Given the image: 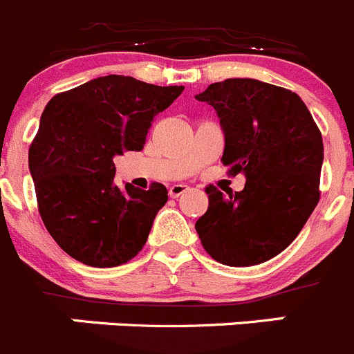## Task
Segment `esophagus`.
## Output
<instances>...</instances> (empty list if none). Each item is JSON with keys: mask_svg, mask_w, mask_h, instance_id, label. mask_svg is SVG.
<instances>
[{"mask_svg": "<svg viewBox=\"0 0 354 354\" xmlns=\"http://www.w3.org/2000/svg\"><path fill=\"white\" fill-rule=\"evenodd\" d=\"M190 188H188V185H173V187L169 188V196L173 197V199H176V197L183 196L185 192H188Z\"/></svg>", "mask_w": 354, "mask_h": 354, "instance_id": "obj_1", "label": "esophagus"}]
</instances>
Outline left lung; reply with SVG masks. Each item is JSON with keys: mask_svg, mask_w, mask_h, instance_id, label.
<instances>
[{"mask_svg": "<svg viewBox=\"0 0 354 354\" xmlns=\"http://www.w3.org/2000/svg\"><path fill=\"white\" fill-rule=\"evenodd\" d=\"M220 118L222 162L246 183L229 196L206 188L209 206L196 230L204 250L230 267L279 255L319 201L323 140L295 92L255 78H227L196 95Z\"/></svg>", "mask_w": 354, "mask_h": 354, "instance_id": "8db88e82", "label": "left lung"}]
</instances>
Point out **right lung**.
I'll return each mask as SVG.
<instances>
[{"instance_id": "1", "label": "right lung", "mask_w": 354, "mask_h": 354, "mask_svg": "<svg viewBox=\"0 0 354 354\" xmlns=\"http://www.w3.org/2000/svg\"><path fill=\"white\" fill-rule=\"evenodd\" d=\"M183 88L108 75L48 101L29 148V173L43 223L69 257L117 267L143 250L167 190L160 183L118 188L113 158L143 150L155 115Z\"/></svg>"}]
</instances>
